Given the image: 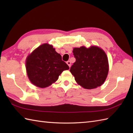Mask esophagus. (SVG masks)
Masks as SVG:
<instances>
[{
  "instance_id": "esophagus-1",
  "label": "esophagus",
  "mask_w": 133,
  "mask_h": 133,
  "mask_svg": "<svg viewBox=\"0 0 133 133\" xmlns=\"http://www.w3.org/2000/svg\"><path fill=\"white\" fill-rule=\"evenodd\" d=\"M66 63H67V64H68L69 65V66L70 67H71V62H70V61H67V62H66Z\"/></svg>"
}]
</instances>
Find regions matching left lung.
<instances>
[{"instance_id": "left-lung-1", "label": "left lung", "mask_w": 133, "mask_h": 133, "mask_svg": "<svg viewBox=\"0 0 133 133\" xmlns=\"http://www.w3.org/2000/svg\"><path fill=\"white\" fill-rule=\"evenodd\" d=\"M76 59L70 71L75 80L86 89L101 86L107 77L109 62L104 51L97 46H82L73 49Z\"/></svg>"}]
</instances>
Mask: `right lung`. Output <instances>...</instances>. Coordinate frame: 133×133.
Instances as JSON below:
<instances>
[{
	"mask_svg": "<svg viewBox=\"0 0 133 133\" xmlns=\"http://www.w3.org/2000/svg\"><path fill=\"white\" fill-rule=\"evenodd\" d=\"M26 68L31 82L40 88H45L55 82L61 73L69 70V67L52 45L44 43L27 56Z\"/></svg>",
	"mask_w": 133,
	"mask_h": 133,
	"instance_id": "1",
	"label": "right lung"
}]
</instances>
